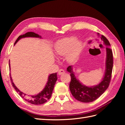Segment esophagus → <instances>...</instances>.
Instances as JSON below:
<instances>
[{"label":"esophagus","mask_w":125,"mask_h":125,"mask_svg":"<svg viewBox=\"0 0 125 125\" xmlns=\"http://www.w3.org/2000/svg\"><path fill=\"white\" fill-rule=\"evenodd\" d=\"M64 73H65V71L63 69H60V70H59V71H58V74L59 75H62V74Z\"/></svg>","instance_id":"1"}]
</instances>
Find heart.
<instances>
[{
  "label": "heart",
  "mask_w": 125,
  "mask_h": 125,
  "mask_svg": "<svg viewBox=\"0 0 125 125\" xmlns=\"http://www.w3.org/2000/svg\"><path fill=\"white\" fill-rule=\"evenodd\" d=\"M83 49L82 41L77 40L75 36H69L61 39L56 42L54 49L58 56L65 55L69 62H74L77 58Z\"/></svg>",
  "instance_id": "b5f03b06"
}]
</instances>
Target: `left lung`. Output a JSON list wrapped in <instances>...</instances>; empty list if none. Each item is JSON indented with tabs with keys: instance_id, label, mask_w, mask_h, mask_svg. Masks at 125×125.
Returning a JSON list of instances; mask_svg holds the SVG:
<instances>
[{
	"instance_id": "1",
	"label": "left lung",
	"mask_w": 125,
	"mask_h": 125,
	"mask_svg": "<svg viewBox=\"0 0 125 125\" xmlns=\"http://www.w3.org/2000/svg\"><path fill=\"white\" fill-rule=\"evenodd\" d=\"M97 34L103 41L104 44L106 47L105 73L100 83L91 86L85 85L76 78L73 72V65L69 66L67 69L68 72L70 73L71 82L69 88L71 94L76 99L83 103L94 102L99 98L108 88L112 76L113 60L112 50L110 48L111 44L104 36L100 35L99 33Z\"/></svg>"
}]
</instances>
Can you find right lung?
<instances>
[{"instance_id": "right-lung-1", "label": "right lung", "mask_w": 125, "mask_h": 125, "mask_svg": "<svg viewBox=\"0 0 125 125\" xmlns=\"http://www.w3.org/2000/svg\"><path fill=\"white\" fill-rule=\"evenodd\" d=\"M25 38H36L41 39V36L39 35V34L35 33L34 32H28L25 34H23L22 35H20L18 37L17 40L15 42L14 45L17 43L18 41H19L21 39ZM9 67L10 70V62L9 61ZM10 78L11 80L12 86L14 87V89L16 90L19 94L21 97L23 99L28 102V103L32 104L34 105H40L44 104L47 102L48 100H49L52 96V94L54 89L55 84L57 81V73H53L50 74L48 77V81L47 83L45 85L42 91L39 92L38 94L35 95H28L25 93L21 91L18 87L15 85L14 83H13L11 75L10 73Z\"/></svg>"}]
</instances>
